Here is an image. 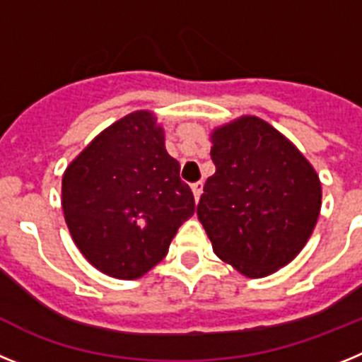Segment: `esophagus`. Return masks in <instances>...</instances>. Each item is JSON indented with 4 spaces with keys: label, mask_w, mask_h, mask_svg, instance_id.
I'll return each mask as SVG.
<instances>
[{
    "label": "esophagus",
    "mask_w": 362,
    "mask_h": 362,
    "mask_svg": "<svg viewBox=\"0 0 362 362\" xmlns=\"http://www.w3.org/2000/svg\"><path fill=\"white\" fill-rule=\"evenodd\" d=\"M192 192H194V197H196V201L199 199L201 194H203V181H197V183L192 185Z\"/></svg>",
    "instance_id": "1"
}]
</instances>
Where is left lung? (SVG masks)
Here are the masks:
<instances>
[{
	"mask_svg": "<svg viewBox=\"0 0 362 362\" xmlns=\"http://www.w3.org/2000/svg\"><path fill=\"white\" fill-rule=\"evenodd\" d=\"M216 174L206 179L197 217L219 259L246 277L288 264L308 241L321 210V183L305 156L255 116L212 136Z\"/></svg>",
	"mask_w": 362,
	"mask_h": 362,
	"instance_id": "obj_1",
	"label": "left lung"
}]
</instances>
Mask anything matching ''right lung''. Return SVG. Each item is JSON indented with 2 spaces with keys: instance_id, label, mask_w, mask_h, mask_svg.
<instances>
[{
  "instance_id": "1",
  "label": "right lung",
  "mask_w": 362,
  "mask_h": 362,
  "mask_svg": "<svg viewBox=\"0 0 362 362\" xmlns=\"http://www.w3.org/2000/svg\"><path fill=\"white\" fill-rule=\"evenodd\" d=\"M150 112L99 134L63 175V212L74 243L98 270L137 279L161 261L196 201L179 177Z\"/></svg>"
}]
</instances>
